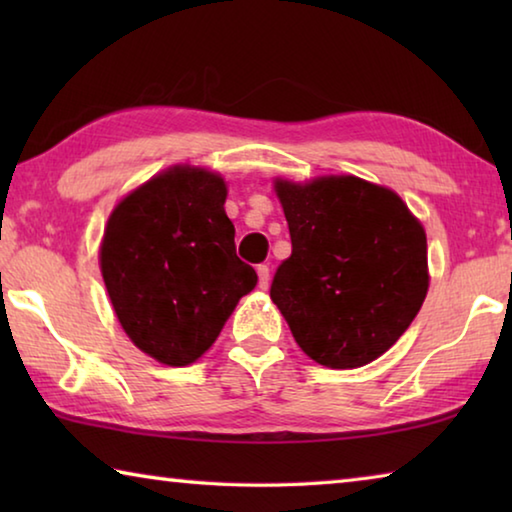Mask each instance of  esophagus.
Returning <instances> with one entry per match:
<instances>
[{
    "label": "esophagus",
    "instance_id": "obj_1",
    "mask_svg": "<svg viewBox=\"0 0 512 512\" xmlns=\"http://www.w3.org/2000/svg\"><path fill=\"white\" fill-rule=\"evenodd\" d=\"M257 275H259V287L268 289V282H271V271H268L266 264L257 266Z\"/></svg>",
    "mask_w": 512,
    "mask_h": 512
}]
</instances>
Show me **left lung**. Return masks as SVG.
I'll return each mask as SVG.
<instances>
[{
  "label": "left lung",
  "instance_id": "left-lung-1",
  "mask_svg": "<svg viewBox=\"0 0 512 512\" xmlns=\"http://www.w3.org/2000/svg\"><path fill=\"white\" fill-rule=\"evenodd\" d=\"M291 257L271 298L307 357L359 368L409 329L427 296V237L391 189L354 176L277 180Z\"/></svg>",
  "mask_w": 512,
  "mask_h": 512
}]
</instances>
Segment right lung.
<instances>
[{"instance_id": "add662e5", "label": "right lung", "mask_w": 512, "mask_h": 512, "mask_svg": "<svg viewBox=\"0 0 512 512\" xmlns=\"http://www.w3.org/2000/svg\"><path fill=\"white\" fill-rule=\"evenodd\" d=\"M225 185L201 169L151 178L110 214L101 273L124 332L167 366H187L216 341L257 273L241 262Z\"/></svg>"}]
</instances>
